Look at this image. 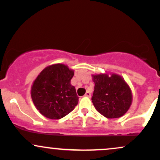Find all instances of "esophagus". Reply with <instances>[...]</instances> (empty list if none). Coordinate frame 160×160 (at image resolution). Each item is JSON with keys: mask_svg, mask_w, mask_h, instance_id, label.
Returning a JSON list of instances; mask_svg holds the SVG:
<instances>
[{"mask_svg": "<svg viewBox=\"0 0 160 160\" xmlns=\"http://www.w3.org/2000/svg\"><path fill=\"white\" fill-rule=\"evenodd\" d=\"M84 96H85V97H88V98H90V97H91V94L89 92H86V93L85 94V95H84Z\"/></svg>", "mask_w": 160, "mask_h": 160, "instance_id": "obj_1", "label": "esophagus"}]
</instances>
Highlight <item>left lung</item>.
<instances>
[{"mask_svg":"<svg viewBox=\"0 0 160 160\" xmlns=\"http://www.w3.org/2000/svg\"><path fill=\"white\" fill-rule=\"evenodd\" d=\"M92 77L95 82L92 102L97 111L108 119L123 116L132 102V93L127 82L117 74Z\"/></svg>","mask_w":160,"mask_h":160,"instance_id":"8db88e82","label":"left lung"}]
</instances>
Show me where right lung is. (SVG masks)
I'll return each mask as SVG.
<instances>
[{"label":"right lung","instance_id":"1","mask_svg":"<svg viewBox=\"0 0 160 160\" xmlns=\"http://www.w3.org/2000/svg\"><path fill=\"white\" fill-rule=\"evenodd\" d=\"M74 72L64 64L45 68L33 82V103L47 118L58 120L65 117L78 104L79 97L71 80Z\"/></svg>","mask_w":160,"mask_h":160}]
</instances>
